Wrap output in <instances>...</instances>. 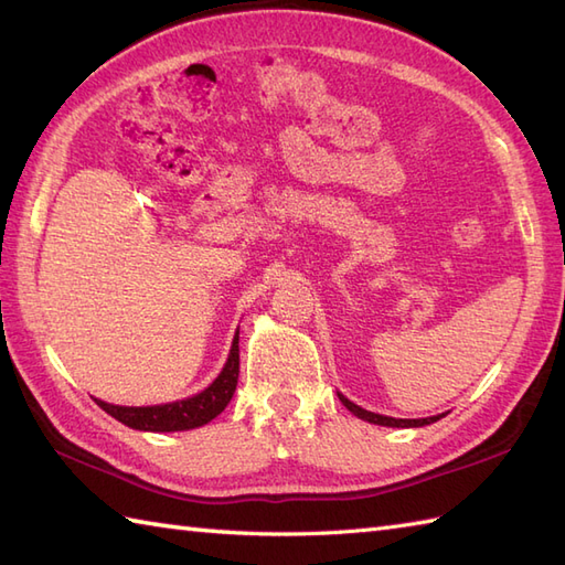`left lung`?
<instances>
[{"mask_svg": "<svg viewBox=\"0 0 565 565\" xmlns=\"http://www.w3.org/2000/svg\"><path fill=\"white\" fill-rule=\"evenodd\" d=\"M339 398H341V403H343L345 408H349L353 415L360 417V420H367L372 425H382V427H425V425L437 423L439 417H444V415H431V417H420V420H396V417H386V415H377V413H370L365 408H360V406H355V403H351L349 398L341 396V394H339Z\"/></svg>", "mask_w": 565, "mask_h": 565, "instance_id": "1", "label": "left lung"}]
</instances>
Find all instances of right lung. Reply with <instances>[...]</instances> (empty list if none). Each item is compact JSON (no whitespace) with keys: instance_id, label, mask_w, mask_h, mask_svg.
Here are the masks:
<instances>
[{"instance_id":"1","label":"right lung","mask_w":565,"mask_h":565,"mask_svg":"<svg viewBox=\"0 0 565 565\" xmlns=\"http://www.w3.org/2000/svg\"><path fill=\"white\" fill-rule=\"evenodd\" d=\"M238 384V331L234 345L224 370L220 372L205 392H200L185 401L164 403V406H142V408H126V406H111V403L97 401V406L107 411L114 420L124 423L126 427L142 429V431H183L195 429L214 420L226 406L231 396L236 392Z\"/></svg>"}]
</instances>
